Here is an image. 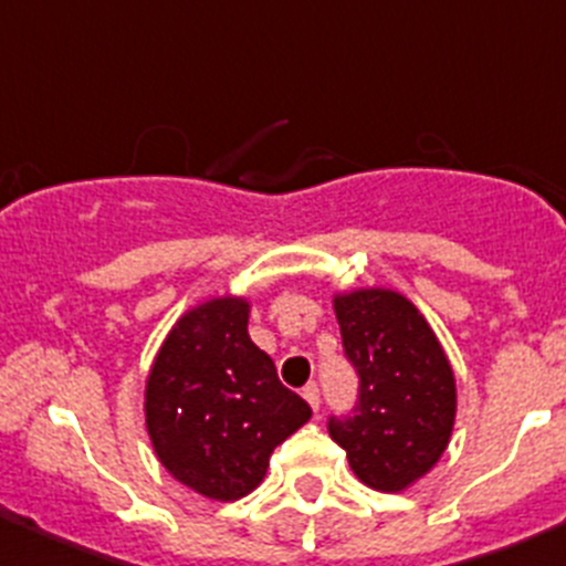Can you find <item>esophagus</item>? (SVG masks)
Instances as JSON below:
<instances>
[{
	"mask_svg": "<svg viewBox=\"0 0 566 566\" xmlns=\"http://www.w3.org/2000/svg\"><path fill=\"white\" fill-rule=\"evenodd\" d=\"M301 394H304V399L312 405V410L317 413V408H319V389H317V386L315 384L304 386V391H301Z\"/></svg>",
	"mask_w": 566,
	"mask_h": 566,
	"instance_id": "esophagus-1",
	"label": "esophagus"
}]
</instances>
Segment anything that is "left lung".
Masks as SVG:
<instances>
[{"instance_id":"1","label":"left lung","mask_w":566,"mask_h":566,"mask_svg":"<svg viewBox=\"0 0 566 566\" xmlns=\"http://www.w3.org/2000/svg\"><path fill=\"white\" fill-rule=\"evenodd\" d=\"M336 323L356 367V413L328 432L353 473L380 493H402L447 452L458 416L452 364L424 315L397 290L358 287L334 295Z\"/></svg>"}]
</instances>
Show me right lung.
I'll return each instance as SVG.
<instances>
[{"instance_id":"1","label":"right lung","mask_w":566,"mask_h":566,"mask_svg":"<svg viewBox=\"0 0 566 566\" xmlns=\"http://www.w3.org/2000/svg\"><path fill=\"white\" fill-rule=\"evenodd\" d=\"M251 301L221 295L188 310L145 380L153 452L180 484L238 501L265 479L273 449L312 419L249 336Z\"/></svg>"}]
</instances>
